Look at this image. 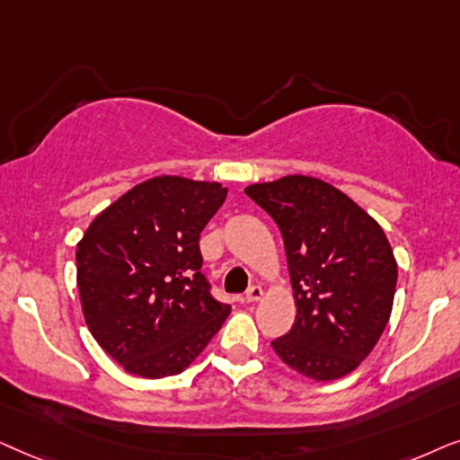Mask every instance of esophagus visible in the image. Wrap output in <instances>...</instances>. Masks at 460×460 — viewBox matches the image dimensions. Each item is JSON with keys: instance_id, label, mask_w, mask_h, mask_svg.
<instances>
[{"instance_id": "34e87169", "label": "esophagus", "mask_w": 460, "mask_h": 460, "mask_svg": "<svg viewBox=\"0 0 460 460\" xmlns=\"http://www.w3.org/2000/svg\"><path fill=\"white\" fill-rule=\"evenodd\" d=\"M261 296H262V288L261 286H250L248 288V292H246V301L248 303L261 301Z\"/></svg>"}]
</instances>
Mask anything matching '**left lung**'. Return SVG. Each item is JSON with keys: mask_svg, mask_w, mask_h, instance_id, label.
Returning <instances> with one entry per match:
<instances>
[{"mask_svg": "<svg viewBox=\"0 0 460 460\" xmlns=\"http://www.w3.org/2000/svg\"><path fill=\"white\" fill-rule=\"evenodd\" d=\"M279 226L296 303L290 332L271 341L281 362L315 381L355 370L387 326L397 262L381 225L314 176L250 185Z\"/></svg>", "mask_w": 460, "mask_h": 460, "instance_id": "1", "label": "left lung"}]
</instances>
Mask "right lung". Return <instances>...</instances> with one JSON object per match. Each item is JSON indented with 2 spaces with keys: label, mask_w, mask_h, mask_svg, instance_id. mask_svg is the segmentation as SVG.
Wrapping results in <instances>:
<instances>
[{
  "label": "right lung",
  "mask_w": 460,
  "mask_h": 460,
  "mask_svg": "<svg viewBox=\"0 0 460 460\" xmlns=\"http://www.w3.org/2000/svg\"><path fill=\"white\" fill-rule=\"evenodd\" d=\"M225 198L218 182L155 176L98 214L77 243L85 323L130 375H179L229 315L199 252L201 231Z\"/></svg>",
  "instance_id": "right-lung-1"
}]
</instances>
